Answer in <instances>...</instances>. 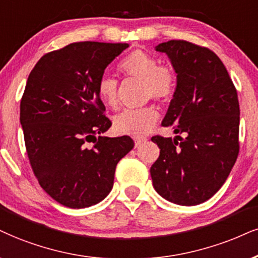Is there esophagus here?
<instances>
[{"label": "esophagus", "mask_w": 258, "mask_h": 258, "mask_svg": "<svg viewBox=\"0 0 258 258\" xmlns=\"http://www.w3.org/2000/svg\"><path fill=\"white\" fill-rule=\"evenodd\" d=\"M144 142H146V139H135V147H139V146H141Z\"/></svg>", "instance_id": "esophagus-1"}]
</instances>
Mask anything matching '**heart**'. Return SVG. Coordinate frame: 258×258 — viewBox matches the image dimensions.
Masks as SVG:
<instances>
[{
	"label": "heart",
	"instance_id": "heart-1",
	"mask_svg": "<svg viewBox=\"0 0 258 258\" xmlns=\"http://www.w3.org/2000/svg\"><path fill=\"white\" fill-rule=\"evenodd\" d=\"M120 73L126 78L142 81L145 99L166 103L173 97L177 88V75L171 67L160 66L158 59L144 50H134L122 59L118 66ZM97 93L99 99L110 109H117L119 104L118 84L109 76L98 82ZM159 119V112L154 106L125 110L113 119V129L122 135L142 138L147 135Z\"/></svg>",
	"mask_w": 258,
	"mask_h": 258
}]
</instances>
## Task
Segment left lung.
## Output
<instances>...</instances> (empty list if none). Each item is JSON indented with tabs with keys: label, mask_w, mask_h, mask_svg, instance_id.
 Returning a JSON list of instances; mask_svg holds the SVG:
<instances>
[{
	"label": "left lung",
	"mask_w": 258,
	"mask_h": 258,
	"mask_svg": "<svg viewBox=\"0 0 258 258\" xmlns=\"http://www.w3.org/2000/svg\"><path fill=\"white\" fill-rule=\"evenodd\" d=\"M155 50L166 53L177 74L163 125H173L179 135L152 138L160 148L151 167L153 186L167 201L196 206L226 182L239 153L237 91L212 50L185 40H168Z\"/></svg>",
	"instance_id": "left-lung-1"
}]
</instances>
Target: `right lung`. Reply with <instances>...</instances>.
Here are the masks:
<instances>
[{"label": "right lung", "mask_w": 258, "mask_h": 258, "mask_svg": "<svg viewBox=\"0 0 258 258\" xmlns=\"http://www.w3.org/2000/svg\"><path fill=\"white\" fill-rule=\"evenodd\" d=\"M128 46L69 44L44 55L28 75L20 123L30 164L45 192L69 208L103 201L117 164L134 147L129 136H101L111 120L97 93L106 67Z\"/></svg>", "instance_id": "add662e5"}]
</instances>
